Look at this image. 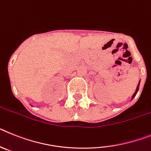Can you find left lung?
Wrapping results in <instances>:
<instances>
[{
    "label": "left lung",
    "instance_id": "left-lung-1",
    "mask_svg": "<svg viewBox=\"0 0 151 151\" xmlns=\"http://www.w3.org/2000/svg\"><path fill=\"white\" fill-rule=\"evenodd\" d=\"M140 81H139V83H138V84H137V88H136V90H135V92H134V93L133 94V95H132V99H133V98L134 97V96H136V94H137V91H138V89H139V86H140Z\"/></svg>",
    "mask_w": 151,
    "mask_h": 151
}]
</instances>
